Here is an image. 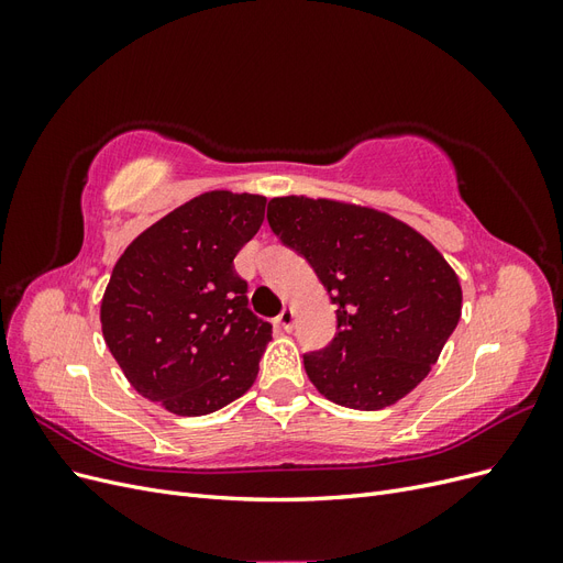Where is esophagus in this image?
I'll return each mask as SVG.
<instances>
[{
    "label": "esophagus",
    "instance_id": "esophagus-1",
    "mask_svg": "<svg viewBox=\"0 0 563 563\" xmlns=\"http://www.w3.org/2000/svg\"><path fill=\"white\" fill-rule=\"evenodd\" d=\"M277 323H279V327H282L284 331L291 333V331H294V323H296L294 310H282V314L277 317Z\"/></svg>",
    "mask_w": 563,
    "mask_h": 563
}]
</instances>
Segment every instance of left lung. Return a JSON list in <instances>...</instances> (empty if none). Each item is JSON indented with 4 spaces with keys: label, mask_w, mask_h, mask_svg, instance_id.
<instances>
[{
    "label": "left lung",
    "mask_w": 563,
    "mask_h": 563,
    "mask_svg": "<svg viewBox=\"0 0 563 563\" xmlns=\"http://www.w3.org/2000/svg\"><path fill=\"white\" fill-rule=\"evenodd\" d=\"M267 223L335 305V338L302 354L314 387L360 411L406 397L460 319L463 291L444 255L397 218L331 199L275 197Z\"/></svg>",
    "instance_id": "left-lung-1"
}]
</instances>
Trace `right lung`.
<instances>
[{"label":"right lung","instance_id":"right-lung-1","mask_svg":"<svg viewBox=\"0 0 563 563\" xmlns=\"http://www.w3.org/2000/svg\"><path fill=\"white\" fill-rule=\"evenodd\" d=\"M265 197L190 199L126 246L100 302L103 338L139 395L207 416L253 385L272 323L249 308L234 255L261 230Z\"/></svg>","mask_w":563,"mask_h":563}]
</instances>
